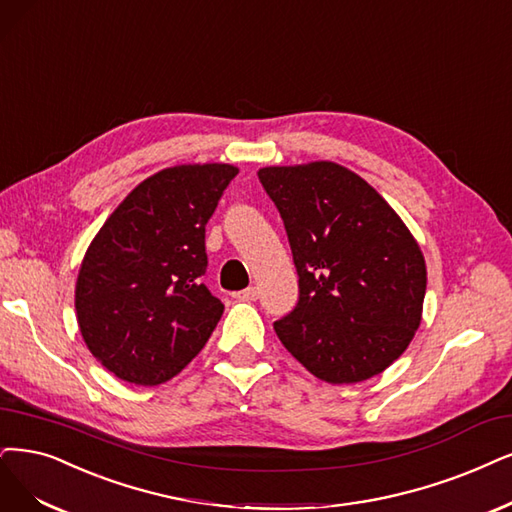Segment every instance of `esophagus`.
I'll use <instances>...</instances> for the list:
<instances>
[{
    "label": "esophagus",
    "instance_id": "34e87169",
    "mask_svg": "<svg viewBox=\"0 0 512 512\" xmlns=\"http://www.w3.org/2000/svg\"><path fill=\"white\" fill-rule=\"evenodd\" d=\"M257 295H259L257 287H249V289H244V291L234 293V297H236V299H242V301H255V299H257Z\"/></svg>",
    "mask_w": 512,
    "mask_h": 512
}]
</instances>
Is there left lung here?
I'll return each instance as SVG.
<instances>
[{
    "instance_id": "obj_1",
    "label": "left lung",
    "mask_w": 512,
    "mask_h": 512,
    "mask_svg": "<svg viewBox=\"0 0 512 512\" xmlns=\"http://www.w3.org/2000/svg\"><path fill=\"white\" fill-rule=\"evenodd\" d=\"M285 223L299 276L295 308L274 323L318 380L356 384L399 358L422 320L426 263L392 206L335 162L259 170Z\"/></svg>"
}]
</instances>
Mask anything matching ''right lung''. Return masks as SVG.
<instances>
[{
	"label": "right lung",
	"mask_w": 512,
	"mask_h": 512,
	"mask_svg": "<svg viewBox=\"0 0 512 512\" xmlns=\"http://www.w3.org/2000/svg\"><path fill=\"white\" fill-rule=\"evenodd\" d=\"M232 164H181L139 183L90 242L75 312L92 356L116 377L158 386L204 348L223 314L202 285L206 223Z\"/></svg>",
	"instance_id": "right-lung-1"
}]
</instances>
